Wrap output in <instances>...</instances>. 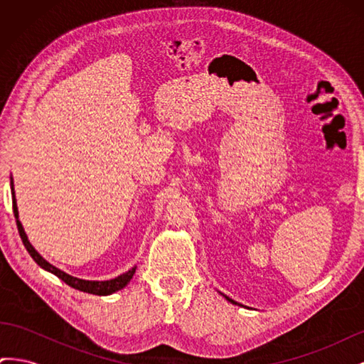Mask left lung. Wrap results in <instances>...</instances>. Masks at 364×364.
<instances>
[{
    "label": "left lung",
    "mask_w": 364,
    "mask_h": 364,
    "mask_svg": "<svg viewBox=\"0 0 364 364\" xmlns=\"http://www.w3.org/2000/svg\"><path fill=\"white\" fill-rule=\"evenodd\" d=\"M222 294H223V293H222ZM223 296H225V294H223ZM225 297H226V301H229L230 304H235V305H240V304H238V302H235L234 299H230V297H228V296H225Z\"/></svg>",
    "instance_id": "obj_1"
}]
</instances>
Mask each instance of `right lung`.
<instances>
[{
	"mask_svg": "<svg viewBox=\"0 0 364 364\" xmlns=\"http://www.w3.org/2000/svg\"><path fill=\"white\" fill-rule=\"evenodd\" d=\"M10 186H12V203H14V214L16 218V226H18V232L21 240H23V243L27 249V252L30 253V257L35 259V262L38 266H41L43 270H47L53 274H56L59 279H62L65 284H68L70 287L75 289V290H80L85 293H91V294H98V296H107V294H112L121 289H124L126 285L130 282V279L134 278L135 270L136 267H132L129 272L119 274V277L114 278V279H109V281H85V279H79V278H74L71 274L62 272L60 269L54 267L53 264H50L48 261L43 259L39 253L36 252V249L30 245V241L24 232V228L21 225V222L18 220V206H16V199H15V190H14V179L10 178Z\"/></svg>",
	"mask_w": 364,
	"mask_h": 364,
	"instance_id": "add662e5",
	"label": "right lung"
}]
</instances>
